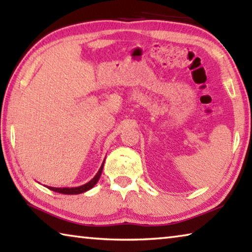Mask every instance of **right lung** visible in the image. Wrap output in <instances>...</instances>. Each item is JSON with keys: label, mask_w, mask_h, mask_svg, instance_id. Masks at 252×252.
Instances as JSON below:
<instances>
[{"label": "right lung", "mask_w": 252, "mask_h": 252, "mask_svg": "<svg viewBox=\"0 0 252 252\" xmlns=\"http://www.w3.org/2000/svg\"><path fill=\"white\" fill-rule=\"evenodd\" d=\"M105 161V160H104ZM104 161L103 163L101 164V167L99 169V171L94 176V178L91 179L90 181L85 183L83 186H79V187H73V188H55V187H48L50 190L55 191V192L59 193H63V194H79V193H83L85 191L92 189L93 187L96 185V182L99 181V179L101 177L102 170H103V165H104Z\"/></svg>", "instance_id": "1"}]
</instances>
